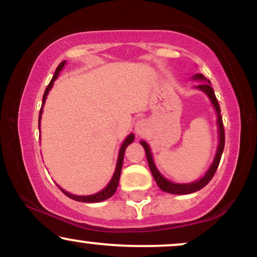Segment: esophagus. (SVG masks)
I'll return each mask as SVG.
<instances>
[{
  "mask_svg": "<svg viewBox=\"0 0 257 257\" xmlns=\"http://www.w3.org/2000/svg\"><path fill=\"white\" fill-rule=\"evenodd\" d=\"M145 129H146L145 120H140V122H138V124H137V133H138V134H144Z\"/></svg>",
  "mask_w": 257,
  "mask_h": 257,
  "instance_id": "34e87169",
  "label": "esophagus"
}]
</instances>
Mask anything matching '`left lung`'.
<instances>
[{
	"mask_svg": "<svg viewBox=\"0 0 257 257\" xmlns=\"http://www.w3.org/2000/svg\"><path fill=\"white\" fill-rule=\"evenodd\" d=\"M193 78H196V79H205L204 76L200 75V73H198V75L194 76ZM197 88H199L200 90H203V91H204V93H206V95H208L209 98H210L211 102H213V105H214V107H215V110H216V112H217V123H219L220 143H219V147H217L216 156H215V159H214L213 164H211L210 169L208 170V173H206L205 175L199 180V181L192 182V184H186V185L173 184V182L168 181V180L164 179L163 176H162L161 174H159L158 170L156 169L155 163H153V159H152V156H151V152H150L149 145H147L145 141H141V145H143L144 149H145L147 162H149V167H150V169H151V173H152L153 178H155L156 182H157V185L159 186V188H161L162 191H164V192L173 193V194H188V193L196 192V191H199L200 188H203L205 185H208L209 181H210V180L213 179V176L215 175V173H216L217 167H219V163H220L221 156H222L223 149H225V128H223L222 116H221V114H220V112H221L220 105H219V101H217L216 96H215L214 89H213V88H211L210 82H209V83H202V84L197 85Z\"/></svg>",
	"mask_w": 257,
	"mask_h": 257,
	"instance_id": "1",
	"label": "left lung"
}]
</instances>
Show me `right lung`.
<instances>
[{"mask_svg":"<svg viewBox=\"0 0 257 257\" xmlns=\"http://www.w3.org/2000/svg\"><path fill=\"white\" fill-rule=\"evenodd\" d=\"M65 65V61H61L60 64L58 65L57 70H55V73L54 76H53V78L51 79V82H49V84L47 85L46 90H44V94H43V100H42V106H41V110H40V117H38V126H40V120H41V113H42V107L44 105V101H46V98L47 95H48V91L51 90L52 85H53V82L55 81L58 77L59 72L61 71V69L64 67ZM133 140H134V135L131 134L128 138L125 139V141L123 143L122 147H120L119 150V156H118V162H117V167H116V172H114V175L112 180L110 181V184L107 185V187L104 188L102 191H100L99 193H95V194H91V196H75V194H71L69 192H66V191H64L63 188H60L61 191H63V193L65 196H67L69 198H71L73 200H77V202H83V203H98V202H102V200L110 198L114 194L117 190V186H118V182H119V178H120V172H122V166H123V158H124V151L126 149V146L129 145V144L133 143Z\"/></svg>","mask_w":257,"mask_h":257,"instance_id":"obj_1","label":"right lung"}]
</instances>
